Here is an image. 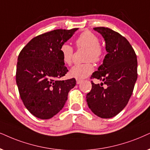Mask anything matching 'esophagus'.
Returning a JSON list of instances; mask_svg holds the SVG:
<instances>
[{"mask_svg":"<svg viewBox=\"0 0 150 150\" xmlns=\"http://www.w3.org/2000/svg\"><path fill=\"white\" fill-rule=\"evenodd\" d=\"M76 81H77V84H79L81 82V79H76Z\"/></svg>","mask_w":150,"mask_h":150,"instance_id":"1","label":"esophagus"}]
</instances>
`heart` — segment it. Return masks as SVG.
<instances>
[{
	"mask_svg": "<svg viewBox=\"0 0 150 150\" xmlns=\"http://www.w3.org/2000/svg\"><path fill=\"white\" fill-rule=\"evenodd\" d=\"M75 43L77 48H86V60H91L93 62H98L101 60L103 56V49L100 45L98 37L91 32H83L77 38ZM62 60L64 64L71 65L73 59V48L68 43L62 45L60 48ZM93 71V66L90 61L84 64H75L70 70L69 75L71 77L77 79H82L88 77Z\"/></svg>",
	"mask_w": 150,
	"mask_h": 150,
	"instance_id": "1",
	"label": "heart"
}]
</instances>
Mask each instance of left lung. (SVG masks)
<instances>
[{
	"label": "left lung",
	"mask_w": 150,
	"mask_h": 150,
	"mask_svg": "<svg viewBox=\"0 0 150 150\" xmlns=\"http://www.w3.org/2000/svg\"><path fill=\"white\" fill-rule=\"evenodd\" d=\"M93 29L105 39L107 54L91 75L102 82L96 84L91 81L86 102L94 114L110 118L126 107L132 96L138 77L137 57L129 42L120 34L108 28Z\"/></svg>",
	"instance_id": "left-lung-1"
}]
</instances>
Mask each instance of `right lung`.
<instances>
[{
    "label": "right lung",
    "mask_w": 150,
    "mask_h": 150,
    "mask_svg": "<svg viewBox=\"0 0 150 150\" xmlns=\"http://www.w3.org/2000/svg\"><path fill=\"white\" fill-rule=\"evenodd\" d=\"M77 28L54 30L33 38L19 53L16 80L27 109L38 118L50 119L59 112L75 79L59 80L69 70L60 52Z\"/></svg>",
    "instance_id": "1"
}]
</instances>
